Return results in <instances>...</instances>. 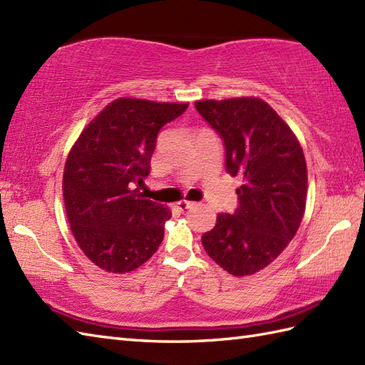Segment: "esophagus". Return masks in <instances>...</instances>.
Here are the masks:
<instances>
[{"label": "esophagus", "mask_w": 365, "mask_h": 365, "mask_svg": "<svg viewBox=\"0 0 365 365\" xmlns=\"http://www.w3.org/2000/svg\"><path fill=\"white\" fill-rule=\"evenodd\" d=\"M192 206H193L192 201H180V203L176 205V207L180 209V210H187V209H190Z\"/></svg>", "instance_id": "1"}]
</instances>
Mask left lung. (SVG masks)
Segmentation results:
<instances>
[{
    "mask_svg": "<svg viewBox=\"0 0 365 365\" xmlns=\"http://www.w3.org/2000/svg\"><path fill=\"white\" fill-rule=\"evenodd\" d=\"M195 108L223 140L226 172L244 180L237 209L218 214L201 242L222 269L247 277L272 264L302 223L307 193L303 150L284 120L259 98L205 100Z\"/></svg>",
    "mask_w": 365,
    "mask_h": 365,
    "instance_id": "left-lung-1",
    "label": "left lung"
}]
</instances>
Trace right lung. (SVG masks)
Listing matches in <instances>:
<instances>
[{"instance_id": "right-lung-1", "label": "right lung", "mask_w": 365, "mask_h": 365, "mask_svg": "<svg viewBox=\"0 0 365 365\" xmlns=\"http://www.w3.org/2000/svg\"><path fill=\"white\" fill-rule=\"evenodd\" d=\"M187 103L118 98L81 133L63 170V201L84 255L109 273L135 270L156 253L170 209L143 197L158 134Z\"/></svg>"}]
</instances>
